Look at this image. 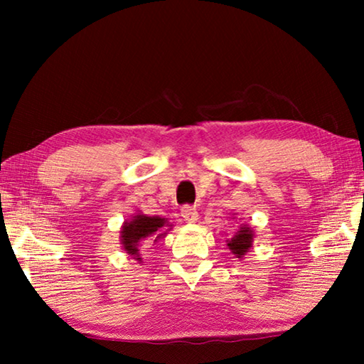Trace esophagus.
Returning a JSON list of instances; mask_svg holds the SVG:
<instances>
[{
  "label": "esophagus",
  "instance_id": "obj_1",
  "mask_svg": "<svg viewBox=\"0 0 364 364\" xmlns=\"http://www.w3.org/2000/svg\"><path fill=\"white\" fill-rule=\"evenodd\" d=\"M181 217H183L184 221H186V223H196L197 217H199V215H197V210H196L194 207L184 205L181 208Z\"/></svg>",
  "mask_w": 364,
  "mask_h": 364
}]
</instances>
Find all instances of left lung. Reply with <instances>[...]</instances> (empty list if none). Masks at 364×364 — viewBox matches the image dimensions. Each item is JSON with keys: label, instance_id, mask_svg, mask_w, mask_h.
Here are the masks:
<instances>
[{"label": "left lung", "instance_id": "1", "mask_svg": "<svg viewBox=\"0 0 364 364\" xmlns=\"http://www.w3.org/2000/svg\"><path fill=\"white\" fill-rule=\"evenodd\" d=\"M254 236L255 232L249 225H241L237 228V231L234 232V236L226 241L228 249L231 250V254L234 257L239 258V260H242L244 255L252 249Z\"/></svg>", "mask_w": 364, "mask_h": 364}]
</instances>
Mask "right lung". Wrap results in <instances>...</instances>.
Instances as JSON below:
<instances>
[{"label":"right lung","instance_id":"right-lung-1","mask_svg":"<svg viewBox=\"0 0 364 364\" xmlns=\"http://www.w3.org/2000/svg\"><path fill=\"white\" fill-rule=\"evenodd\" d=\"M173 225L168 223L167 218L147 217L144 213H134L130 220L122 225L120 244L125 254L134 258L136 262H143L139 254V247L144 242H157L171 231Z\"/></svg>","mask_w":364,"mask_h":364}]
</instances>
